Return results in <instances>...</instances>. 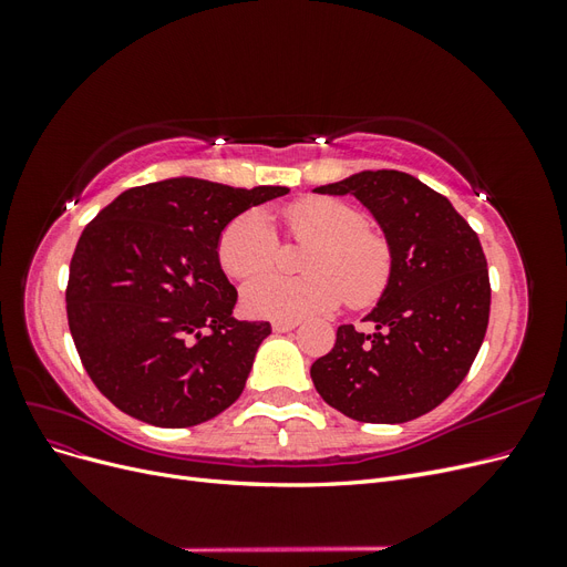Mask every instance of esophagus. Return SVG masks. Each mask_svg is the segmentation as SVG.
Here are the masks:
<instances>
[{
    "label": "esophagus",
    "instance_id": "1",
    "mask_svg": "<svg viewBox=\"0 0 567 567\" xmlns=\"http://www.w3.org/2000/svg\"><path fill=\"white\" fill-rule=\"evenodd\" d=\"M296 326H298V321H274L271 329H274V333H288V331H293Z\"/></svg>",
    "mask_w": 567,
    "mask_h": 567
}]
</instances>
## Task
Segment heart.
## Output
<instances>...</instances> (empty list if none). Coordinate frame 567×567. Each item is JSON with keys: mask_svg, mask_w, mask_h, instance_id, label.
<instances>
[{"mask_svg": "<svg viewBox=\"0 0 567 567\" xmlns=\"http://www.w3.org/2000/svg\"><path fill=\"white\" fill-rule=\"evenodd\" d=\"M288 231L310 238L302 257V277L265 274L241 290L244 310L252 317L293 321L331 312L348 298L369 307L383 296L392 274V250L385 236L367 225L364 213L336 198H310L286 210ZM277 231L262 208L234 217L217 244L219 265L234 279H250L277 260Z\"/></svg>", "mask_w": 567, "mask_h": 567, "instance_id": "heart-1", "label": "heart"}]
</instances>
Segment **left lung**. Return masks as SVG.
Instances as JSON below:
<instances>
[{"label":"left lung","mask_w":567,"mask_h":567,"mask_svg":"<svg viewBox=\"0 0 567 567\" xmlns=\"http://www.w3.org/2000/svg\"><path fill=\"white\" fill-rule=\"evenodd\" d=\"M315 194L354 196L392 250L383 296L364 317L375 333L338 326L310 369L326 404L354 421L404 423L442 404L466 379L489 321L483 246L454 205L398 169H362Z\"/></svg>","instance_id":"left-lung-1"}]
</instances>
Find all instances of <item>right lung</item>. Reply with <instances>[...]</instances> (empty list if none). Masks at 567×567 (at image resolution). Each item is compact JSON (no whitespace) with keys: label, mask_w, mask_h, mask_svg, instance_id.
Here are the masks:
<instances>
[{"label":"right lung","mask_w":567,"mask_h":567,"mask_svg":"<svg viewBox=\"0 0 567 567\" xmlns=\"http://www.w3.org/2000/svg\"><path fill=\"white\" fill-rule=\"evenodd\" d=\"M288 194L173 177L120 194L84 227L65 310L94 385L158 427L210 421L244 392L267 321H238L217 244L234 217Z\"/></svg>","instance_id":"right-lung-1"}]
</instances>
